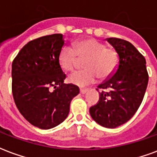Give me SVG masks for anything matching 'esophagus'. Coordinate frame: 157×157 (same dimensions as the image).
Wrapping results in <instances>:
<instances>
[{
	"label": "esophagus",
	"mask_w": 157,
	"mask_h": 157,
	"mask_svg": "<svg viewBox=\"0 0 157 157\" xmlns=\"http://www.w3.org/2000/svg\"><path fill=\"white\" fill-rule=\"evenodd\" d=\"M88 91V90L87 89H81L80 90V92H81V94H86V92Z\"/></svg>",
	"instance_id": "1"
}]
</instances>
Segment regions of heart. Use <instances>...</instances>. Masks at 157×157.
<instances>
[{
	"label": "heart",
	"mask_w": 157,
	"mask_h": 157,
	"mask_svg": "<svg viewBox=\"0 0 157 157\" xmlns=\"http://www.w3.org/2000/svg\"><path fill=\"white\" fill-rule=\"evenodd\" d=\"M85 60V70L78 71L68 76L71 83L86 86L96 81L110 77L118 67V54L113 48L97 39H90L74 43V46L64 45L59 53V64L65 71H71Z\"/></svg>",
	"instance_id": "obj_1"
}]
</instances>
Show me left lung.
<instances>
[{
  "label": "left lung",
  "mask_w": 157,
  "mask_h": 157,
  "mask_svg": "<svg viewBox=\"0 0 157 157\" xmlns=\"http://www.w3.org/2000/svg\"><path fill=\"white\" fill-rule=\"evenodd\" d=\"M106 40L118 52V67L98 86L105 90L100 92V100L90 107V114L101 126L114 128L127 123L138 109L147 86L148 73L145 58L131 43L117 38Z\"/></svg>",
  "instance_id": "1"
}]
</instances>
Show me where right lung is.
Returning <instances> with one entry per match:
<instances>
[{"label": "right lung", "mask_w": 157, "mask_h": 157, "mask_svg": "<svg viewBox=\"0 0 157 157\" xmlns=\"http://www.w3.org/2000/svg\"><path fill=\"white\" fill-rule=\"evenodd\" d=\"M63 35L40 37L23 47L12 63V93L20 113L32 125L50 129L65 120L79 88L64 84L59 64ZM54 90H52V88Z\"/></svg>", "instance_id": "right-lung-1"}]
</instances>
